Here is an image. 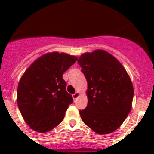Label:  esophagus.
I'll return each mask as SVG.
<instances>
[{
    "label": "esophagus",
    "instance_id": "esophagus-1",
    "mask_svg": "<svg viewBox=\"0 0 154 154\" xmlns=\"http://www.w3.org/2000/svg\"><path fill=\"white\" fill-rule=\"evenodd\" d=\"M79 97V92H76L75 93H74L72 95V98L74 99H77Z\"/></svg>",
    "mask_w": 154,
    "mask_h": 154
}]
</instances>
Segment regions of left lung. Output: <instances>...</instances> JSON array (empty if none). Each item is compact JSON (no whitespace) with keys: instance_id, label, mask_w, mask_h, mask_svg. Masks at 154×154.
Instances as JSON below:
<instances>
[{"instance_id":"1","label":"left lung","mask_w":154,"mask_h":154,"mask_svg":"<svg viewBox=\"0 0 154 154\" xmlns=\"http://www.w3.org/2000/svg\"><path fill=\"white\" fill-rule=\"evenodd\" d=\"M88 83V105L82 120L98 134L117 130L132 108L133 87L120 62L104 50L86 52L78 59Z\"/></svg>"}]
</instances>
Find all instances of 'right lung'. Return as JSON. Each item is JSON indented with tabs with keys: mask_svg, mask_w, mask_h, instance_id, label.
Segmentation results:
<instances>
[{
	"mask_svg": "<svg viewBox=\"0 0 154 154\" xmlns=\"http://www.w3.org/2000/svg\"><path fill=\"white\" fill-rule=\"evenodd\" d=\"M77 59L66 53H47L25 71L17 86V103L32 130L45 133L63 120L73 99L62 75Z\"/></svg>",
	"mask_w": 154,
	"mask_h": 154,
	"instance_id": "1",
	"label": "right lung"
}]
</instances>
